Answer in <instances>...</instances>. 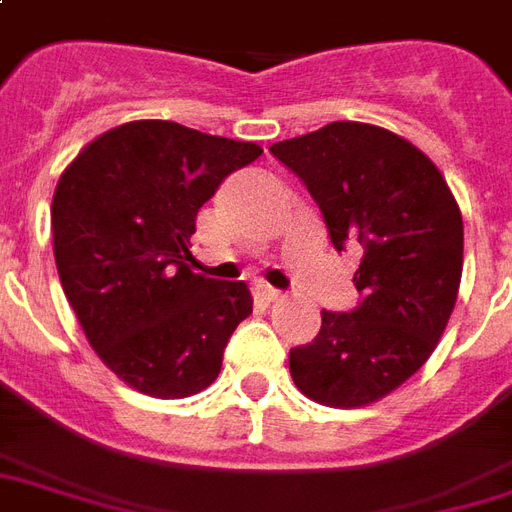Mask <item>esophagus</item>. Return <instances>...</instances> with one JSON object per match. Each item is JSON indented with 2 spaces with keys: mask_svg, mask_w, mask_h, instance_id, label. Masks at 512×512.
Wrapping results in <instances>:
<instances>
[{
  "mask_svg": "<svg viewBox=\"0 0 512 512\" xmlns=\"http://www.w3.org/2000/svg\"><path fill=\"white\" fill-rule=\"evenodd\" d=\"M256 291H259V297L264 299V302H280V299H283V294H280L278 288L272 286H259Z\"/></svg>",
  "mask_w": 512,
  "mask_h": 512,
  "instance_id": "34e87169",
  "label": "esophagus"
}]
</instances>
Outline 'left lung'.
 <instances>
[{
  "instance_id": "obj_1",
  "label": "left lung",
  "mask_w": 512,
  "mask_h": 512,
  "mask_svg": "<svg viewBox=\"0 0 512 512\" xmlns=\"http://www.w3.org/2000/svg\"><path fill=\"white\" fill-rule=\"evenodd\" d=\"M270 153L310 191L332 245L359 242V305L321 313L313 343L288 353L297 388L329 407L378 402L416 375L456 305L464 224L440 169L380 126L334 121Z\"/></svg>"
}]
</instances>
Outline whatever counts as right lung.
I'll list each match as a JSON object with an SVG mask.
<instances>
[{
  "mask_svg": "<svg viewBox=\"0 0 512 512\" xmlns=\"http://www.w3.org/2000/svg\"><path fill=\"white\" fill-rule=\"evenodd\" d=\"M256 142L172 121L115 126L78 153L53 194L61 288L96 356L156 399L199 394L253 313L248 286L191 272L197 213Z\"/></svg>",
  "mask_w": 512,
  "mask_h": 512,
  "instance_id": "1",
  "label": "right lung"
}]
</instances>
